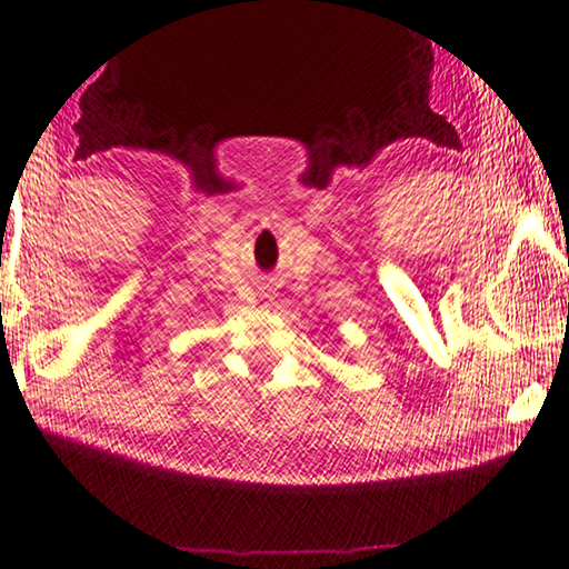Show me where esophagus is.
Returning <instances> with one entry per match:
<instances>
[{"label": "esophagus", "mask_w": 569, "mask_h": 569, "mask_svg": "<svg viewBox=\"0 0 569 569\" xmlns=\"http://www.w3.org/2000/svg\"><path fill=\"white\" fill-rule=\"evenodd\" d=\"M266 298H269V306H273V298L271 296H266Z\"/></svg>", "instance_id": "1"}]
</instances>
